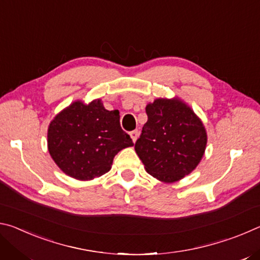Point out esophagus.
<instances>
[{
  "label": "esophagus",
  "mask_w": 260,
  "mask_h": 260,
  "mask_svg": "<svg viewBox=\"0 0 260 260\" xmlns=\"http://www.w3.org/2000/svg\"><path fill=\"white\" fill-rule=\"evenodd\" d=\"M129 135H131L132 140H133V142H135L136 139H138V136H139V131H138V129H135V131H132L131 133H129Z\"/></svg>",
  "instance_id": "1"
}]
</instances>
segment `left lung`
Listing matches in <instances>:
<instances>
[{"mask_svg":"<svg viewBox=\"0 0 260 260\" xmlns=\"http://www.w3.org/2000/svg\"><path fill=\"white\" fill-rule=\"evenodd\" d=\"M146 112L148 121L135 142V151L152 177L178 181L195 170L204 155V126L179 100L158 99L147 105Z\"/></svg>","mask_w":260,"mask_h":260,"instance_id":"1","label":"left lung"}]
</instances>
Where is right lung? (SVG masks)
<instances>
[{"instance_id": "right-lung-1", "label": "right lung", "mask_w": 260, "mask_h": 260, "mask_svg": "<svg viewBox=\"0 0 260 260\" xmlns=\"http://www.w3.org/2000/svg\"><path fill=\"white\" fill-rule=\"evenodd\" d=\"M119 111H108L101 100L74 102L57 114L48 128V150L65 174L91 180L109 172L114 156L134 146L121 129Z\"/></svg>"}]
</instances>
